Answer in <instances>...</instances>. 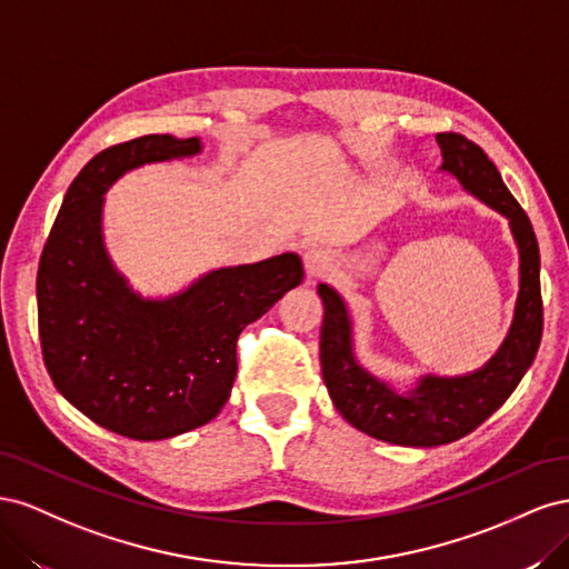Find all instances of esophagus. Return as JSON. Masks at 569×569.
Instances as JSON below:
<instances>
[{
  "mask_svg": "<svg viewBox=\"0 0 569 569\" xmlns=\"http://www.w3.org/2000/svg\"><path fill=\"white\" fill-rule=\"evenodd\" d=\"M303 266H306L308 280H318V278H322V274L330 272L332 256L327 253L325 249H311V251H306V256H303Z\"/></svg>",
  "mask_w": 569,
  "mask_h": 569,
  "instance_id": "obj_1",
  "label": "esophagus"
}]
</instances>
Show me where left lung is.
I'll use <instances>...</instances> for the list:
<instances>
[{
    "label": "left lung",
    "mask_w": 569,
    "mask_h": 569,
    "mask_svg": "<svg viewBox=\"0 0 569 569\" xmlns=\"http://www.w3.org/2000/svg\"><path fill=\"white\" fill-rule=\"evenodd\" d=\"M441 168L460 184L510 220L520 249V295L510 332L489 363L465 377H425L401 396L356 363L347 306L332 287L320 284L325 303L320 330L322 380L337 410L356 429L399 446H441L458 441L506 403L520 385L543 332L539 244L522 206L503 184L485 149L460 132H439Z\"/></svg>",
    "instance_id": "8db88e82"
}]
</instances>
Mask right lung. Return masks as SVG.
<instances>
[{"label": "right lung", "mask_w": 569, "mask_h": 569, "mask_svg": "<svg viewBox=\"0 0 569 569\" xmlns=\"http://www.w3.org/2000/svg\"><path fill=\"white\" fill-rule=\"evenodd\" d=\"M197 137L113 144L68 187L38 268V327L51 382L99 427L134 441L211 422L237 375V339L303 280L297 253L203 274L182 295L137 297L101 242L104 192L130 168L199 153Z\"/></svg>", "instance_id": "add662e5"}]
</instances>
